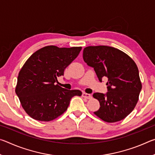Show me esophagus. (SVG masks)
I'll use <instances>...</instances> for the list:
<instances>
[{
  "mask_svg": "<svg viewBox=\"0 0 155 155\" xmlns=\"http://www.w3.org/2000/svg\"><path fill=\"white\" fill-rule=\"evenodd\" d=\"M82 96H83V98H87V99L91 98V95L90 94H87L85 92H83V94H82Z\"/></svg>",
  "mask_w": 155,
  "mask_h": 155,
  "instance_id": "34e87169",
  "label": "esophagus"
}]
</instances>
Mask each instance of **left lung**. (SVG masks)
Segmentation results:
<instances>
[{
    "label": "left lung",
    "instance_id": "1",
    "mask_svg": "<svg viewBox=\"0 0 155 155\" xmlns=\"http://www.w3.org/2000/svg\"><path fill=\"white\" fill-rule=\"evenodd\" d=\"M83 57L89 66L94 68L101 82L108 78V91L93 94L101 105L94 114L110 123L124 119L134 109L141 90L135 61L120 50L107 46L86 47Z\"/></svg>",
    "mask_w": 155,
    "mask_h": 155
}]
</instances>
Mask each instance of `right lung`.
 I'll list each match as a JSON object with an SVG mask.
<instances>
[{
	"mask_svg": "<svg viewBox=\"0 0 155 155\" xmlns=\"http://www.w3.org/2000/svg\"><path fill=\"white\" fill-rule=\"evenodd\" d=\"M81 49L47 46L27 60L18 74L15 93L30 117L51 121L66 111L73 96L82 95L80 90H66L54 84Z\"/></svg>",
	"mask_w": 155,
	"mask_h": 155,
	"instance_id": "add662e5",
	"label": "right lung"
}]
</instances>
